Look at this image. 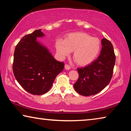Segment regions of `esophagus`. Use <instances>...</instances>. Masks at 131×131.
<instances>
[{"mask_svg":"<svg viewBox=\"0 0 131 131\" xmlns=\"http://www.w3.org/2000/svg\"><path fill=\"white\" fill-rule=\"evenodd\" d=\"M65 69H66V70H69L70 69V66L69 65H68V64H65Z\"/></svg>","mask_w":131,"mask_h":131,"instance_id":"1","label":"esophagus"}]
</instances>
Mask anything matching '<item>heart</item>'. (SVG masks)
<instances>
[{
  "mask_svg": "<svg viewBox=\"0 0 131 131\" xmlns=\"http://www.w3.org/2000/svg\"><path fill=\"white\" fill-rule=\"evenodd\" d=\"M101 41L96 37H92L84 32H74L69 34L65 40L58 39L55 43L59 56L65 58L73 51V57L80 66L92 63L101 50Z\"/></svg>",
  "mask_w": 131,
  "mask_h": 131,
  "instance_id": "1",
  "label": "heart"
}]
</instances>
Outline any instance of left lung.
Here are the masks:
<instances>
[{"label":"left lung","instance_id":"left-lung-1","mask_svg":"<svg viewBox=\"0 0 131 131\" xmlns=\"http://www.w3.org/2000/svg\"><path fill=\"white\" fill-rule=\"evenodd\" d=\"M101 54L94 62L84 68H77L79 79L74 88L79 94L91 96L103 90L112 79L116 62L113 46L106 39L102 40Z\"/></svg>","mask_w":131,"mask_h":131}]
</instances>
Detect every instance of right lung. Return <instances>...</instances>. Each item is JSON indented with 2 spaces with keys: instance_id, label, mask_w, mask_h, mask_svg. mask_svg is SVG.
Returning <instances> with one entry per match:
<instances>
[{
  "instance_id": "1",
  "label": "right lung",
  "mask_w": 131,
  "mask_h": 131,
  "mask_svg": "<svg viewBox=\"0 0 131 131\" xmlns=\"http://www.w3.org/2000/svg\"><path fill=\"white\" fill-rule=\"evenodd\" d=\"M44 34L41 29L24 36L15 48L13 70L17 81L33 95H43L51 88L63 70L64 63L57 61L48 48L37 41Z\"/></svg>"
}]
</instances>
